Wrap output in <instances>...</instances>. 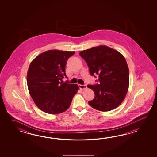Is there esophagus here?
Returning a JSON list of instances; mask_svg holds the SVG:
<instances>
[{
  "mask_svg": "<svg viewBox=\"0 0 157 157\" xmlns=\"http://www.w3.org/2000/svg\"><path fill=\"white\" fill-rule=\"evenodd\" d=\"M79 87H80L81 90H84L87 88V86L86 85H79Z\"/></svg>",
  "mask_w": 157,
  "mask_h": 157,
  "instance_id": "1",
  "label": "esophagus"
}]
</instances>
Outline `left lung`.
Listing matches in <instances>:
<instances>
[{
    "label": "left lung",
    "instance_id": "left-lung-1",
    "mask_svg": "<svg viewBox=\"0 0 157 157\" xmlns=\"http://www.w3.org/2000/svg\"><path fill=\"white\" fill-rule=\"evenodd\" d=\"M86 61L90 75H99V84L88 85L95 97L89 101L97 110L106 112L118 107L126 95L129 86V70L124 56L105 45H99L80 52Z\"/></svg>",
    "mask_w": 157,
    "mask_h": 157
}]
</instances>
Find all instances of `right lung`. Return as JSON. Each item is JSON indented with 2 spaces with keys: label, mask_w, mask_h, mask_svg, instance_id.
Instances as JSON below:
<instances>
[{
  "label": "right lung",
  "mask_w": 157,
  "mask_h": 157,
  "mask_svg": "<svg viewBox=\"0 0 157 157\" xmlns=\"http://www.w3.org/2000/svg\"><path fill=\"white\" fill-rule=\"evenodd\" d=\"M75 52L49 50L37 56L30 64L27 83L31 97L40 109L47 113H61L70 106L79 87L63 83L68 59Z\"/></svg>",
  "instance_id": "obj_1"
}]
</instances>
